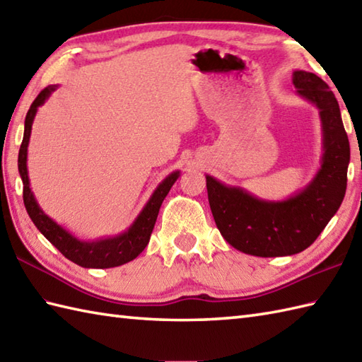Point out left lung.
<instances>
[{
    "instance_id": "8db88e82",
    "label": "left lung",
    "mask_w": 362,
    "mask_h": 362,
    "mask_svg": "<svg viewBox=\"0 0 362 362\" xmlns=\"http://www.w3.org/2000/svg\"><path fill=\"white\" fill-rule=\"evenodd\" d=\"M297 93L319 109L324 134L322 166L310 185L286 201L271 202L206 175L214 222L235 249L255 257H286L317 240L344 201L347 189L350 143L339 104L319 76L294 71Z\"/></svg>"
}]
</instances>
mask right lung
Masks as SVG:
<instances>
[{"mask_svg": "<svg viewBox=\"0 0 362 362\" xmlns=\"http://www.w3.org/2000/svg\"><path fill=\"white\" fill-rule=\"evenodd\" d=\"M56 88L57 86H49L43 88L34 99V103L30 104L26 113L25 135H23V141L18 152V171L23 180V202H25L26 211L46 240H48L54 247H57V250L62 253L65 258L73 261V263L82 267L93 269H107L126 264L129 261H132L140 255L146 245H148L153 226H156L161 202L165 201V197L174 185V182L179 179L180 173H171L160 183L157 189L152 193L148 204L144 205L141 213L138 214V218L134 221V224L130 226L124 233L91 243L81 241L78 238H74L70 232H66L64 227H60L57 222H54L48 214H45L40 206H38L33 191L29 188V177L26 166L30 129H33L37 109L42 104H45L46 99L49 98V95Z\"/></svg>", "mask_w": 362, "mask_h": 362, "instance_id": "right-lung-1", "label": "right lung"}]
</instances>
